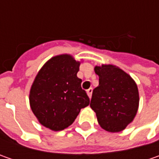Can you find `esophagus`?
<instances>
[{
  "label": "esophagus",
  "mask_w": 159,
  "mask_h": 159,
  "mask_svg": "<svg viewBox=\"0 0 159 159\" xmlns=\"http://www.w3.org/2000/svg\"><path fill=\"white\" fill-rule=\"evenodd\" d=\"M92 93H93V89H89L87 90V94L89 95V98H91V96H92Z\"/></svg>",
  "instance_id": "1"
}]
</instances>
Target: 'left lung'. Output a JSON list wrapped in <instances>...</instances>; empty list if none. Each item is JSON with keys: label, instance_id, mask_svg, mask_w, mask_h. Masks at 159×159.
<instances>
[{"label": "left lung", "instance_id": "obj_1", "mask_svg": "<svg viewBox=\"0 0 159 159\" xmlns=\"http://www.w3.org/2000/svg\"><path fill=\"white\" fill-rule=\"evenodd\" d=\"M99 85L93 90L90 102L98 124L110 133L123 131L133 122L139 108V91L135 81L113 64L95 66Z\"/></svg>", "mask_w": 159, "mask_h": 159}]
</instances>
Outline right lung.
<instances>
[{
    "mask_svg": "<svg viewBox=\"0 0 159 159\" xmlns=\"http://www.w3.org/2000/svg\"><path fill=\"white\" fill-rule=\"evenodd\" d=\"M80 62L70 54L48 60L38 71L29 93L30 107L40 125L52 131L70 126L89 104L82 80L77 77Z\"/></svg>",
    "mask_w": 159,
    "mask_h": 159,
    "instance_id": "obj_1",
    "label": "right lung"
}]
</instances>
